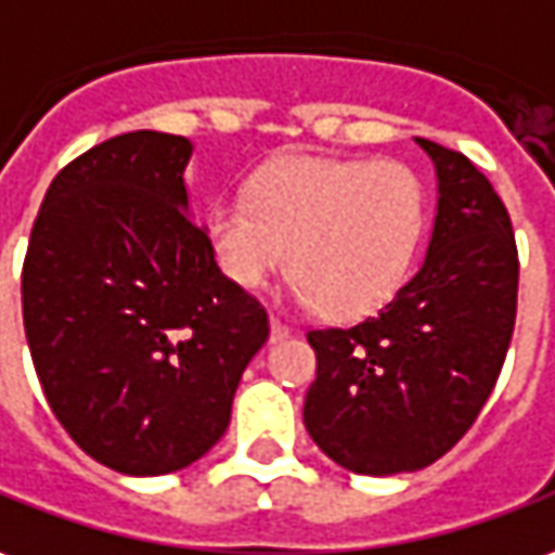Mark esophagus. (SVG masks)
Here are the masks:
<instances>
[{"label":"esophagus","mask_w":555,"mask_h":555,"mask_svg":"<svg viewBox=\"0 0 555 555\" xmlns=\"http://www.w3.org/2000/svg\"><path fill=\"white\" fill-rule=\"evenodd\" d=\"M293 335V328L286 326V323H281L278 317H271V344H281L286 341Z\"/></svg>","instance_id":"34e87169"}]
</instances>
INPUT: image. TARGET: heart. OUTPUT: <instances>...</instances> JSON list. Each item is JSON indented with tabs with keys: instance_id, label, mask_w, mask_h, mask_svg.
Here are the masks:
<instances>
[{
	"instance_id": "b5f03b06",
	"label": "heart",
	"mask_w": 555,
	"mask_h": 555,
	"mask_svg": "<svg viewBox=\"0 0 555 555\" xmlns=\"http://www.w3.org/2000/svg\"><path fill=\"white\" fill-rule=\"evenodd\" d=\"M426 193L401 163L293 156L266 166L247 196L208 211V244L232 284L254 289L286 269L296 296L338 320L384 308L414 266Z\"/></svg>"
}]
</instances>
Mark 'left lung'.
I'll return each mask as SVG.
<instances>
[{"mask_svg": "<svg viewBox=\"0 0 555 555\" xmlns=\"http://www.w3.org/2000/svg\"><path fill=\"white\" fill-rule=\"evenodd\" d=\"M416 144L438 171L426 259L362 323L311 328L317 380L305 429L357 475H401L441 460L487 404L517 320L519 259L511 214L460 151Z\"/></svg>", "mask_w": 555, "mask_h": 555, "instance_id": "left-lung-1", "label": "left lung"}]
</instances>
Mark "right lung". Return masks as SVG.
I'll use <instances>...</instances> for the list:
<instances>
[{"label":"right lung","instance_id":"right-lung-1","mask_svg":"<svg viewBox=\"0 0 555 555\" xmlns=\"http://www.w3.org/2000/svg\"><path fill=\"white\" fill-rule=\"evenodd\" d=\"M193 144L126 132L48 186L23 259V328L72 441L120 475L181 472L229 426L269 314L186 214Z\"/></svg>","mask_w":555,"mask_h":555}]
</instances>
